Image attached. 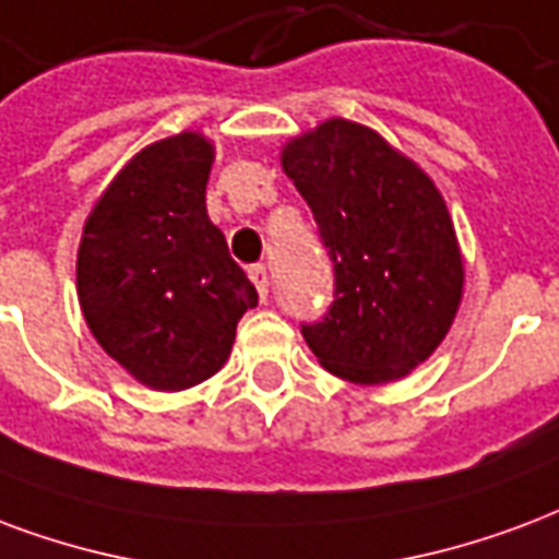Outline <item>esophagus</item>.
I'll return each mask as SVG.
<instances>
[{
    "instance_id": "34e87169",
    "label": "esophagus",
    "mask_w": 559,
    "mask_h": 559,
    "mask_svg": "<svg viewBox=\"0 0 559 559\" xmlns=\"http://www.w3.org/2000/svg\"><path fill=\"white\" fill-rule=\"evenodd\" d=\"M248 278H251V284H254V287H258V296L263 301H266V296H269V272H266V266H251L248 269Z\"/></svg>"
}]
</instances>
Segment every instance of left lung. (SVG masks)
Wrapping results in <instances>:
<instances>
[{
    "mask_svg": "<svg viewBox=\"0 0 559 559\" xmlns=\"http://www.w3.org/2000/svg\"><path fill=\"white\" fill-rule=\"evenodd\" d=\"M334 263V301L301 325L320 364L355 384L396 382L456 320L465 263L432 177L364 123L329 118L281 147Z\"/></svg>",
    "mask_w": 559,
    "mask_h": 559,
    "instance_id": "left-lung-1",
    "label": "left lung"
}]
</instances>
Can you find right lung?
Returning <instances> with one entry per match:
<instances>
[{
	"label": "right lung",
	"mask_w": 559,
	"mask_h": 559,
	"mask_svg": "<svg viewBox=\"0 0 559 559\" xmlns=\"http://www.w3.org/2000/svg\"><path fill=\"white\" fill-rule=\"evenodd\" d=\"M216 159L201 132L147 144L82 227L76 293L109 358L153 391H186L225 367L258 290L206 216Z\"/></svg>",
	"instance_id": "add662e5"
}]
</instances>
